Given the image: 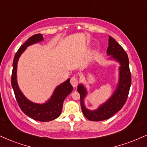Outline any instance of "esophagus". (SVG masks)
Segmentation results:
<instances>
[{
	"mask_svg": "<svg viewBox=\"0 0 147 147\" xmlns=\"http://www.w3.org/2000/svg\"><path fill=\"white\" fill-rule=\"evenodd\" d=\"M70 83L72 85L73 87H76L79 84V79L76 77H72L71 79H70Z\"/></svg>",
	"mask_w": 147,
	"mask_h": 147,
	"instance_id": "esophagus-1",
	"label": "esophagus"
}]
</instances>
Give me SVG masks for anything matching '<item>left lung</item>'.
Wrapping results in <instances>:
<instances>
[{"mask_svg": "<svg viewBox=\"0 0 147 147\" xmlns=\"http://www.w3.org/2000/svg\"><path fill=\"white\" fill-rule=\"evenodd\" d=\"M106 52L109 55H112L111 58L120 64L119 82L113 95L97 110L90 111L84 105V98L87 95L86 88L82 84H79L77 87V91L80 95L81 108L84 116L89 120L95 122L109 119L122 109L128 98L131 84V75L127 54L122 47L110 36Z\"/></svg>", "mask_w": 147, "mask_h": 147, "instance_id": "1", "label": "left lung"}]
</instances>
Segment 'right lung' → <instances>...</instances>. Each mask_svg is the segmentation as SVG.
Segmentation results:
<instances>
[{"instance_id": "obj_1", "label": "right lung", "mask_w": 147, "mask_h": 147, "mask_svg": "<svg viewBox=\"0 0 147 147\" xmlns=\"http://www.w3.org/2000/svg\"><path fill=\"white\" fill-rule=\"evenodd\" d=\"M43 40L41 34H36L30 37L25 43L20 47L15 55L13 61V70L11 74V86L14 90L15 97L21 111L25 115L34 120L40 122H49L59 117L62 111L64 99L72 91V86L70 83V79L58 86L52 97L45 104H35L30 102L23 95L20 90L16 79L17 63L20 56L28 46Z\"/></svg>"}]
</instances>
